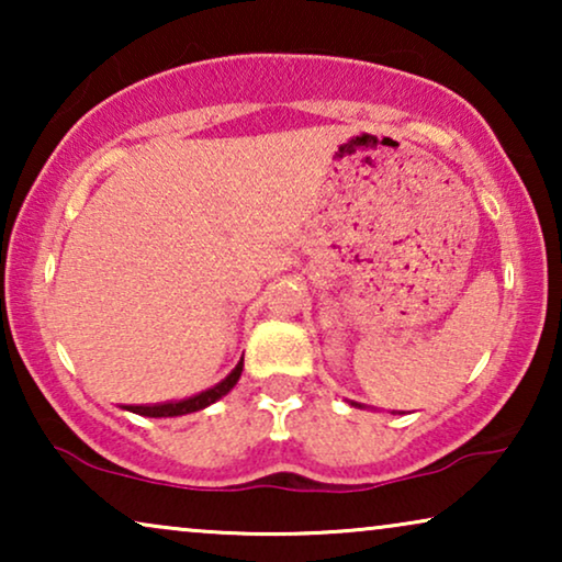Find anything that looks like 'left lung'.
Instances as JSON below:
<instances>
[{"label":"left lung","mask_w":562,"mask_h":562,"mask_svg":"<svg viewBox=\"0 0 562 562\" xmlns=\"http://www.w3.org/2000/svg\"><path fill=\"white\" fill-rule=\"evenodd\" d=\"M356 406H360V404H356Z\"/></svg>","instance_id":"obj_1"}]
</instances>
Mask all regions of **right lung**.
Returning a JSON list of instances; mask_svg holds the SVG:
<instances>
[{"mask_svg": "<svg viewBox=\"0 0 562 562\" xmlns=\"http://www.w3.org/2000/svg\"><path fill=\"white\" fill-rule=\"evenodd\" d=\"M243 373V360L235 366V371L227 375V379H222L217 386L202 391V394L196 396H189V398H181V402H164V404H140V406H125L127 412L133 414H140V417H181V414H191V412H199L204 409V406H210L222 398L225 394H229V389L235 386L237 379H240Z\"/></svg>", "mask_w": 562, "mask_h": 562, "instance_id": "right-lung-1", "label": "right lung"}]
</instances>
